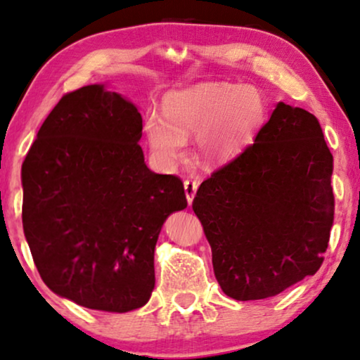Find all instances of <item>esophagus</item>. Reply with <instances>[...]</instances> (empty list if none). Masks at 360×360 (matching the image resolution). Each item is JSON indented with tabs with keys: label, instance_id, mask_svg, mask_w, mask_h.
<instances>
[{
	"label": "esophagus",
	"instance_id": "obj_1",
	"mask_svg": "<svg viewBox=\"0 0 360 360\" xmlns=\"http://www.w3.org/2000/svg\"><path fill=\"white\" fill-rule=\"evenodd\" d=\"M198 186H199V183L195 179H186L184 181V191H186V198H188V202L191 204L193 202V199H194V195H195V191H198Z\"/></svg>",
	"mask_w": 360,
	"mask_h": 360
}]
</instances>
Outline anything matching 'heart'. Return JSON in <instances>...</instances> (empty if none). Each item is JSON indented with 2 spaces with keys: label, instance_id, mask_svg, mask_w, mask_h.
Segmentation results:
<instances>
[{
  "label": "heart",
  "instance_id": "heart-1",
  "mask_svg": "<svg viewBox=\"0 0 360 360\" xmlns=\"http://www.w3.org/2000/svg\"><path fill=\"white\" fill-rule=\"evenodd\" d=\"M162 115L149 112L144 120L149 148L159 162H174L194 133L201 158L221 162L252 143L266 117V104L252 86L202 83L166 96Z\"/></svg>",
  "mask_w": 360,
  "mask_h": 360
}]
</instances>
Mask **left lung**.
<instances>
[{"label": "left lung", "mask_w": 360, "mask_h": 360, "mask_svg": "<svg viewBox=\"0 0 360 360\" xmlns=\"http://www.w3.org/2000/svg\"><path fill=\"white\" fill-rule=\"evenodd\" d=\"M330 176L319 121L279 103L254 143L202 181L193 211L224 294L274 297L319 271L334 221Z\"/></svg>", "instance_id": "obj_1"}]
</instances>
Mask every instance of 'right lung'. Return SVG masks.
<instances>
[{"mask_svg": "<svg viewBox=\"0 0 360 360\" xmlns=\"http://www.w3.org/2000/svg\"><path fill=\"white\" fill-rule=\"evenodd\" d=\"M134 104L103 86L66 93L21 167L22 229L41 279L88 309L127 312L154 289L162 222L183 181L149 171Z\"/></svg>", "mask_w": 360, "mask_h": 360, "instance_id": "1", "label": "right lung"}]
</instances>
